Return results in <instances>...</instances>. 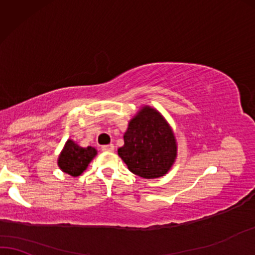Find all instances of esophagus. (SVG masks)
Wrapping results in <instances>:
<instances>
[{"label":"esophagus","instance_id":"esophagus-1","mask_svg":"<svg viewBox=\"0 0 255 255\" xmlns=\"http://www.w3.org/2000/svg\"><path fill=\"white\" fill-rule=\"evenodd\" d=\"M101 150L103 151H113L114 150V144H106L101 147Z\"/></svg>","mask_w":255,"mask_h":255}]
</instances>
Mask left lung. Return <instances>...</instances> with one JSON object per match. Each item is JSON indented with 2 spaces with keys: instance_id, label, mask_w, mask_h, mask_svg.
I'll return each mask as SVG.
<instances>
[{
  "instance_id": "obj_1",
  "label": "left lung",
  "mask_w": 255,
  "mask_h": 255,
  "mask_svg": "<svg viewBox=\"0 0 255 255\" xmlns=\"http://www.w3.org/2000/svg\"><path fill=\"white\" fill-rule=\"evenodd\" d=\"M118 154L133 174L158 178L170 170L177 156L170 126L154 108L144 106L128 124Z\"/></svg>"
}]
</instances>
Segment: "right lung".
Wrapping results in <instances>:
<instances>
[{
    "instance_id": "right-lung-1",
    "label": "right lung",
    "mask_w": 255,
    "mask_h": 255,
    "mask_svg": "<svg viewBox=\"0 0 255 255\" xmlns=\"http://www.w3.org/2000/svg\"><path fill=\"white\" fill-rule=\"evenodd\" d=\"M97 155L96 148H83L72 140H67L58 158V165L65 174L73 177L81 175Z\"/></svg>"
}]
</instances>
